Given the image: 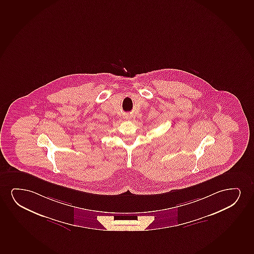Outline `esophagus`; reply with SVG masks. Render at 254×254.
<instances>
[{
	"instance_id": "34e87169",
	"label": "esophagus",
	"mask_w": 254,
	"mask_h": 254,
	"mask_svg": "<svg viewBox=\"0 0 254 254\" xmlns=\"http://www.w3.org/2000/svg\"><path fill=\"white\" fill-rule=\"evenodd\" d=\"M127 118H128V117H127Z\"/></svg>"
}]
</instances>
